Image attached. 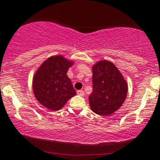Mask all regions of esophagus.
I'll use <instances>...</instances> for the list:
<instances>
[{"label":"esophagus","instance_id":"esophagus-1","mask_svg":"<svg viewBox=\"0 0 160 160\" xmlns=\"http://www.w3.org/2000/svg\"><path fill=\"white\" fill-rule=\"evenodd\" d=\"M77 93L79 95V96H83V95H84V92H83V90H77Z\"/></svg>","mask_w":160,"mask_h":160}]
</instances>
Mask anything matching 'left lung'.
Here are the masks:
<instances>
[{"label": "left lung", "mask_w": 160, "mask_h": 160, "mask_svg": "<svg viewBox=\"0 0 160 160\" xmlns=\"http://www.w3.org/2000/svg\"><path fill=\"white\" fill-rule=\"evenodd\" d=\"M92 71L93 92L89 96L90 108L99 115H110L125 102L128 83L111 61H98L93 65Z\"/></svg>", "instance_id": "8db88e82"}]
</instances>
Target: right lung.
Instances as JSON below:
<instances>
[{"mask_svg":"<svg viewBox=\"0 0 160 160\" xmlns=\"http://www.w3.org/2000/svg\"><path fill=\"white\" fill-rule=\"evenodd\" d=\"M73 63V61L66 59L62 55L50 56L34 74V95L37 101L49 110H60L77 93L67 75Z\"/></svg>","mask_w":160,"mask_h":160,"instance_id":"right-lung-1","label":"right lung"}]
</instances>
